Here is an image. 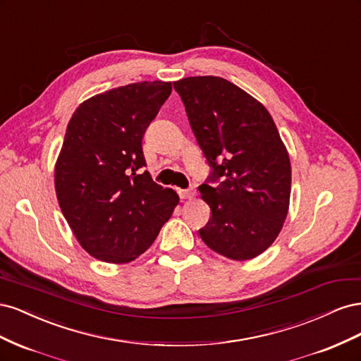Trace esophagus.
Wrapping results in <instances>:
<instances>
[{"label": "esophagus", "instance_id": "1", "mask_svg": "<svg viewBox=\"0 0 361 361\" xmlns=\"http://www.w3.org/2000/svg\"><path fill=\"white\" fill-rule=\"evenodd\" d=\"M178 192H179L180 199H192L194 194H195V191L192 188L191 190H179Z\"/></svg>", "mask_w": 361, "mask_h": 361}]
</instances>
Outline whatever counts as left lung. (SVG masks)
Returning a JSON list of instances; mask_svg holds the SVG:
<instances>
[{
	"label": "left lung",
	"instance_id": "obj_1",
	"mask_svg": "<svg viewBox=\"0 0 361 361\" xmlns=\"http://www.w3.org/2000/svg\"><path fill=\"white\" fill-rule=\"evenodd\" d=\"M211 176L202 199L211 218L202 241L232 260L259 256L276 241L290 200V159L267 108L220 76L173 82ZM220 181L216 188L210 185Z\"/></svg>",
	"mask_w": 361,
	"mask_h": 361
}]
</instances>
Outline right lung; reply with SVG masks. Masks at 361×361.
Segmentation results:
<instances>
[{"label":"right lung","instance_id":"right-lung-1","mask_svg":"<svg viewBox=\"0 0 361 361\" xmlns=\"http://www.w3.org/2000/svg\"><path fill=\"white\" fill-rule=\"evenodd\" d=\"M171 93L143 81L94 94L72 114L54 169L60 209L76 241L106 264H128L154 244L179 203L152 180L141 140Z\"/></svg>","mask_w":361,"mask_h":361}]
</instances>
